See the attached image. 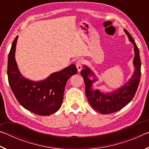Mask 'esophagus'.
<instances>
[{
    "label": "esophagus",
    "mask_w": 149,
    "mask_h": 149,
    "mask_svg": "<svg viewBox=\"0 0 149 149\" xmlns=\"http://www.w3.org/2000/svg\"><path fill=\"white\" fill-rule=\"evenodd\" d=\"M82 64H83V62L81 60H78L76 62V67H77V71L78 72H80L81 70L82 69Z\"/></svg>",
    "instance_id": "1"
}]
</instances>
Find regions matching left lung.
Here are the masks:
<instances>
[{
    "label": "left lung",
    "mask_w": 149,
    "mask_h": 149,
    "mask_svg": "<svg viewBox=\"0 0 149 149\" xmlns=\"http://www.w3.org/2000/svg\"><path fill=\"white\" fill-rule=\"evenodd\" d=\"M124 31L134 47L135 57L133 58V64L135 68L132 78L124 85L110 93H102L99 90L94 91L91 87L93 83L97 81V79L96 78L91 80L89 78L90 75L96 76L94 73L86 65H84L85 69L81 71V74L84 79L85 94L88 101L91 107L100 114H112L122 109L134 97L139 84L141 74L139 51L132 35L126 29H124Z\"/></svg>",
    "instance_id": "obj_1"
}]
</instances>
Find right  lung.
<instances>
[{
	"instance_id": "1",
	"label": "right lung",
	"mask_w": 149,
	"mask_h": 149,
	"mask_svg": "<svg viewBox=\"0 0 149 149\" xmlns=\"http://www.w3.org/2000/svg\"><path fill=\"white\" fill-rule=\"evenodd\" d=\"M17 37L12 42L8 58L7 74L12 92L26 110L40 116L54 114L61 107L65 85L69 78L77 73V68L72 64L41 81L26 79L20 74L15 60Z\"/></svg>"
}]
</instances>
